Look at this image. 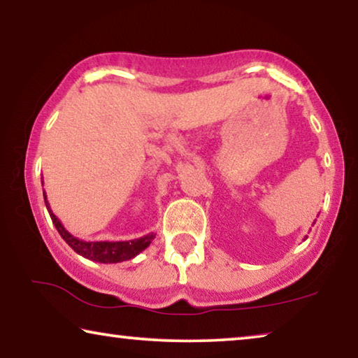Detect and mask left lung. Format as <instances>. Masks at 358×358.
I'll use <instances>...</instances> for the list:
<instances>
[{"mask_svg":"<svg viewBox=\"0 0 358 358\" xmlns=\"http://www.w3.org/2000/svg\"><path fill=\"white\" fill-rule=\"evenodd\" d=\"M305 238H308V237H305Z\"/></svg>","mask_w":358,"mask_h":358,"instance_id":"1","label":"left lung"}]
</instances>
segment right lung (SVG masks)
Returning <instances> with one entry per match:
<instances>
[{"label":"right lung","mask_w":358,"mask_h":358,"mask_svg":"<svg viewBox=\"0 0 358 358\" xmlns=\"http://www.w3.org/2000/svg\"><path fill=\"white\" fill-rule=\"evenodd\" d=\"M44 183V181H42ZM44 201L45 207L48 210V215L52 217V222L55 224L58 234L62 235V238L68 243L72 250L77 254H80L85 259L94 260V262L101 264H117L123 262V260L134 259L137 254H141L143 250H147L151 241L156 237V234H147L141 238L134 240H124V241H85L74 237V235L69 234L68 230L64 229L62 221L53 215L50 208V203L47 202V196L44 191Z\"/></svg>","instance_id":"right-lung-1"}]
</instances>
